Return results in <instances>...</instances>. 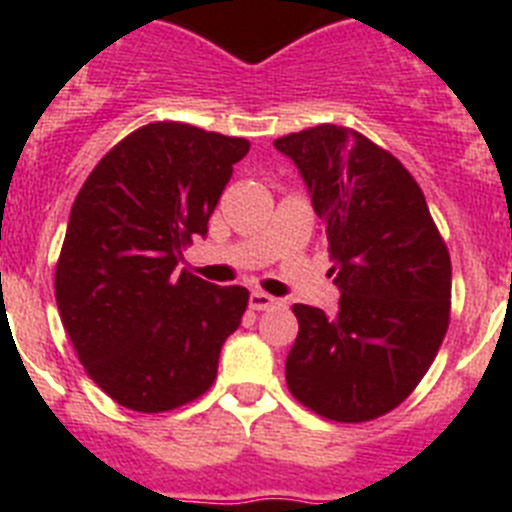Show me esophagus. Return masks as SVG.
Returning a JSON list of instances; mask_svg holds the SVG:
<instances>
[{"label":"esophagus","mask_w":512,"mask_h":512,"mask_svg":"<svg viewBox=\"0 0 512 512\" xmlns=\"http://www.w3.org/2000/svg\"><path fill=\"white\" fill-rule=\"evenodd\" d=\"M248 305H251V310H269V307L279 305L277 297L266 295V292H251V297H248Z\"/></svg>","instance_id":"obj_1"}]
</instances>
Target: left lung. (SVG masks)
<instances>
[{
    "label": "left lung",
    "instance_id": "8db88e82",
    "mask_svg": "<svg viewBox=\"0 0 512 512\" xmlns=\"http://www.w3.org/2000/svg\"><path fill=\"white\" fill-rule=\"evenodd\" d=\"M323 220L338 312L295 305L287 387L312 413L366 423L425 377L451 315V259L418 182L390 151L343 125L274 140Z\"/></svg>",
    "mask_w": 512,
    "mask_h": 512
}]
</instances>
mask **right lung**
<instances>
[{
	"instance_id": "right-lung-1",
	"label": "right lung",
	"mask_w": 512,
	"mask_h": 512,
	"mask_svg": "<svg viewBox=\"0 0 512 512\" xmlns=\"http://www.w3.org/2000/svg\"><path fill=\"white\" fill-rule=\"evenodd\" d=\"M248 148L187 122H148L104 153L76 194L56 264L58 312L84 372L122 408L166 413L215 382L248 289L176 264L207 233Z\"/></svg>"
}]
</instances>
